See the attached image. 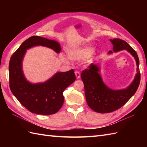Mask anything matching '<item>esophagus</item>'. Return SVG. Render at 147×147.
Returning <instances> with one entry per match:
<instances>
[{
	"instance_id": "obj_1",
	"label": "esophagus",
	"mask_w": 147,
	"mask_h": 147,
	"mask_svg": "<svg viewBox=\"0 0 147 147\" xmlns=\"http://www.w3.org/2000/svg\"><path fill=\"white\" fill-rule=\"evenodd\" d=\"M74 73H75V75L76 76V78L77 79H79L80 78V76H81V74H80V73L78 71H75V72H74Z\"/></svg>"
}]
</instances>
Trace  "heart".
Returning a JSON list of instances; mask_svg holds the SVG:
<instances>
[{
    "instance_id": "heart-1",
    "label": "heart",
    "mask_w": 147,
    "mask_h": 147,
    "mask_svg": "<svg viewBox=\"0 0 147 147\" xmlns=\"http://www.w3.org/2000/svg\"><path fill=\"white\" fill-rule=\"evenodd\" d=\"M92 53V50L90 48H84L81 49L76 50H68L67 54L68 56L72 60L74 61H80L82 59L88 57ZM62 60L65 61L66 58L63 55H61Z\"/></svg>"
}]
</instances>
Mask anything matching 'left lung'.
I'll return each mask as SVG.
<instances>
[{
  "label": "left lung",
  "instance_id": "left-lung-1",
  "mask_svg": "<svg viewBox=\"0 0 147 147\" xmlns=\"http://www.w3.org/2000/svg\"><path fill=\"white\" fill-rule=\"evenodd\" d=\"M113 44V51L116 52L127 50L135 58L137 73L132 83L126 89L113 90L103 83L98 74L99 69L91 64L83 70L81 78L84 83L86 102L93 111L98 113H109L117 110L123 106L136 93L140 82L139 59L137 53L128 43L119 38L110 40ZM111 51L109 53H112Z\"/></svg>",
  "mask_w": 147,
  "mask_h": 147
}]
</instances>
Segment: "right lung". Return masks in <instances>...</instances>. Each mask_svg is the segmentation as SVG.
Masks as SVG:
<instances>
[{"label": "right lung", "mask_w": 147, "mask_h": 147, "mask_svg": "<svg viewBox=\"0 0 147 147\" xmlns=\"http://www.w3.org/2000/svg\"><path fill=\"white\" fill-rule=\"evenodd\" d=\"M36 45L45 46L61 52L60 44L52 40L33 36L25 40L10 59L9 64V86L16 98L32 113L42 115L55 114L64 103L63 92L76 80L73 69L57 73L43 83L31 84L24 78L22 61L26 49Z\"/></svg>", "instance_id": "add662e5"}]
</instances>
